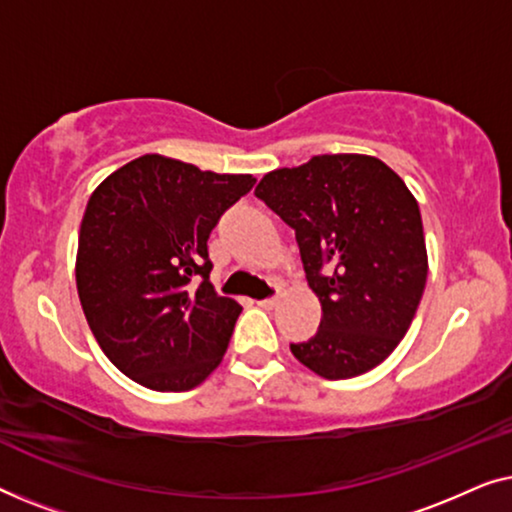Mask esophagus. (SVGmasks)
<instances>
[{
    "label": "esophagus",
    "instance_id": "esophagus-1",
    "mask_svg": "<svg viewBox=\"0 0 512 512\" xmlns=\"http://www.w3.org/2000/svg\"><path fill=\"white\" fill-rule=\"evenodd\" d=\"M277 303H279V298L277 296H272V298H265V300H258V307H263V310H272V307H277Z\"/></svg>",
    "mask_w": 512,
    "mask_h": 512
}]
</instances>
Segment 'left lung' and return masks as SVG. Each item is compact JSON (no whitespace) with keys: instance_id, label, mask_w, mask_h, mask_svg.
I'll return each instance as SVG.
<instances>
[{"instance_id":"obj_1","label":"left lung","mask_w":512,"mask_h":512,"mask_svg":"<svg viewBox=\"0 0 512 512\" xmlns=\"http://www.w3.org/2000/svg\"><path fill=\"white\" fill-rule=\"evenodd\" d=\"M256 198L296 230L321 303L319 331L291 345L293 356L326 380L380 366L408 333L429 275L422 214L405 181L380 158L326 153L268 172Z\"/></svg>"}]
</instances>
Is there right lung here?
Wrapping results in <instances>:
<instances>
[{"label":"right lung","instance_id":"right-lung-1","mask_svg":"<svg viewBox=\"0 0 512 512\" xmlns=\"http://www.w3.org/2000/svg\"><path fill=\"white\" fill-rule=\"evenodd\" d=\"M254 184L251 174L202 172L149 153L90 195L76 289L97 345L130 380L188 391L221 363L242 307L209 282L207 240Z\"/></svg>","mask_w":512,"mask_h":512}]
</instances>
